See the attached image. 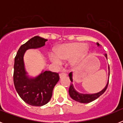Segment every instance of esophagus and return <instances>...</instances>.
Returning <instances> with one entry per match:
<instances>
[{"instance_id": "1", "label": "esophagus", "mask_w": 123, "mask_h": 123, "mask_svg": "<svg viewBox=\"0 0 123 123\" xmlns=\"http://www.w3.org/2000/svg\"><path fill=\"white\" fill-rule=\"evenodd\" d=\"M59 76H60V78H63V77L67 76V74L66 73H60Z\"/></svg>"}]
</instances>
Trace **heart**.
<instances>
[{"instance_id":"heart-1","label":"heart","mask_w":123,"mask_h":123,"mask_svg":"<svg viewBox=\"0 0 123 123\" xmlns=\"http://www.w3.org/2000/svg\"><path fill=\"white\" fill-rule=\"evenodd\" d=\"M89 52L87 44L81 42H72L60 45L55 50V54L50 55V59L55 65H60L62 60L71 59V65L78 67L86 58Z\"/></svg>"}]
</instances>
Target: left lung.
<instances>
[{
	"instance_id": "left-lung-1",
	"label": "left lung",
	"mask_w": 123,
	"mask_h": 123,
	"mask_svg": "<svg viewBox=\"0 0 123 123\" xmlns=\"http://www.w3.org/2000/svg\"><path fill=\"white\" fill-rule=\"evenodd\" d=\"M97 45H98V46H100V44H98V43H97ZM105 57L107 58V55H106V54H105ZM108 68H109V66H108ZM109 76H110V68H109ZM69 79H70V81L73 82L72 73H70L69 74ZM108 82H109V78H108V82H107L106 86L105 87V88H104V89L102 90V91H101L100 92H98V93H96V94H84L79 93V92H77V91L75 90L73 83H71V85H70V87H69V94L71 98H72L73 100H74L75 101L79 102H80V103H83V104L89 103V102H92V101L95 100V99L98 98L101 95H102V94H104V92H105V91L106 90V89H107Z\"/></svg>"
}]
</instances>
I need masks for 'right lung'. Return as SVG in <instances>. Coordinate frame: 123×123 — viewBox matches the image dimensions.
<instances>
[{
  "label": "right lung",
  "instance_id": "obj_1",
  "mask_svg": "<svg viewBox=\"0 0 123 123\" xmlns=\"http://www.w3.org/2000/svg\"><path fill=\"white\" fill-rule=\"evenodd\" d=\"M47 39L34 36L23 44L15 58L13 82L15 89L21 99L32 106H40L47 104L52 95V91L59 81L58 73L45 71L35 78L26 75L23 56L26 50L40 48L45 45Z\"/></svg>",
  "mask_w": 123,
  "mask_h": 123
}]
</instances>
